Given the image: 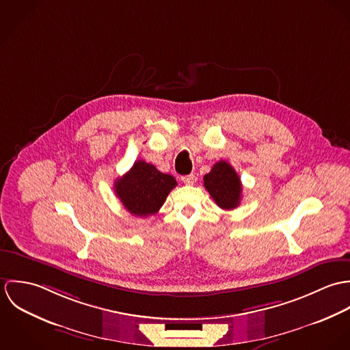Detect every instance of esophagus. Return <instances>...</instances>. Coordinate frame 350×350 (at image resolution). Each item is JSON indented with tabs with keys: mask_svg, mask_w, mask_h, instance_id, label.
<instances>
[{
	"mask_svg": "<svg viewBox=\"0 0 350 350\" xmlns=\"http://www.w3.org/2000/svg\"><path fill=\"white\" fill-rule=\"evenodd\" d=\"M182 182H183L185 185H187V186H191V185H194V182H196V176H194L193 174L185 175V176H182Z\"/></svg>",
	"mask_w": 350,
	"mask_h": 350,
	"instance_id": "obj_1",
	"label": "esophagus"
}]
</instances>
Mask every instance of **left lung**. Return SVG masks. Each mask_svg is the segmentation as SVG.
Wrapping results in <instances>:
<instances>
[{
  "mask_svg": "<svg viewBox=\"0 0 350 350\" xmlns=\"http://www.w3.org/2000/svg\"><path fill=\"white\" fill-rule=\"evenodd\" d=\"M203 185L214 202L224 210H233L241 202L243 185L234 168L225 160L217 161L203 176Z\"/></svg>",
  "mask_w": 350,
  "mask_h": 350,
  "instance_id": "1",
  "label": "left lung"
}]
</instances>
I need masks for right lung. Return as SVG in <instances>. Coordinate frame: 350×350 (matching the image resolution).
<instances>
[{"instance_id":"obj_1","label":"right lung","mask_w":350,"mask_h":350,"mask_svg":"<svg viewBox=\"0 0 350 350\" xmlns=\"http://www.w3.org/2000/svg\"><path fill=\"white\" fill-rule=\"evenodd\" d=\"M176 185L174 176L160 172L144 160H137L122 178L116 180L114 191L131 214L148 217L159 211Z\"/></svg>"}]
</instances>
